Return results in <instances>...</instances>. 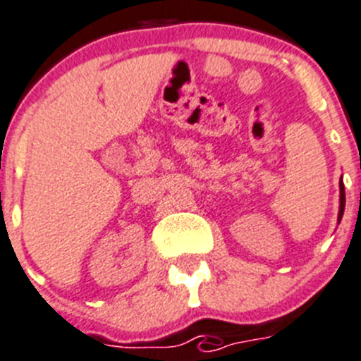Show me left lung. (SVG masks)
<instances>
[{
	"instance_id": "1",
	"label": "left lung",
	"mask_w": 361,
	"mask_h": 361,
	"mask_svg": "<svg viewBox=\"0 0 361 361\" xmlns=\"http://www.w3.org/2000/svg\"><path fill=\"white\" fill-rule=\"evenodd\" d=\"M343 208H345V190H343V183L340 180V210H338V222L343 215Z\"/></svg>"
}]
</instances>
